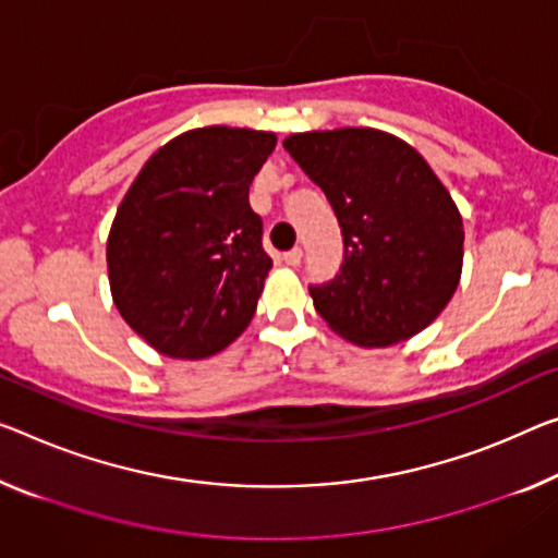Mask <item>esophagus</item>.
Returning a JSON list of instances; mask_svg holds the SVG:
<instances>
[{"mask_svg": "<svg viewBox=\"0 0 558 558\" xmlns=\"http://www.w3.org/2000/svg\"><path fill=\"white\" fill-rule=\"evenodd\" d=\"M281 262L289 264V267H299V264H302V250H299V246H294V250L284 252V254H281Z\"/></svg>", "mask_w": 558, "mask_h": 558, "instance_id": "1", "label": "esophagus"}]
</instances>
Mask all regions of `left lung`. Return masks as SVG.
Masks as SVG:
<instances>
[{
  "label": "left lung",
  "instance_id": "8db88e82",
  "mask_svg": "<svg viewBox=\"0 0 558 558\" xmlns=\"http://www.w3.org/2000/svg\"><path fill=\"white\" fill-rule=\"evenodd\" d=\"M284 149L322 186L341 227L339 274L308 287L322 319L362 347L426 329L459 287L464 229L422 154L356 126L291 134Z\"/></svg>",
  "mask_w": 558,
  "mask_h": 558
}]
</instances>
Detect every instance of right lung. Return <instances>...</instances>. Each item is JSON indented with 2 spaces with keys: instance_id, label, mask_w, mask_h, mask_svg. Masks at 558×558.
<instances>
[{
  "instance_id": "right-lung-1",
  "label": "right lung",
  "mask_w": 558,
  "mask_h": 558,
  "mask_svg": "<svg viewBox=\"0 0 558 558\" xmlns=\"http://www.w3.org/2000/svg\"><path fill=\"white\" fill-rule=\"evenodd\" d=\"M269 132L204 126L154 151L107 242L111 296L157 351L204 359L250 327L271 256L250 186Z\"/></svg>"
}]
</instances>
